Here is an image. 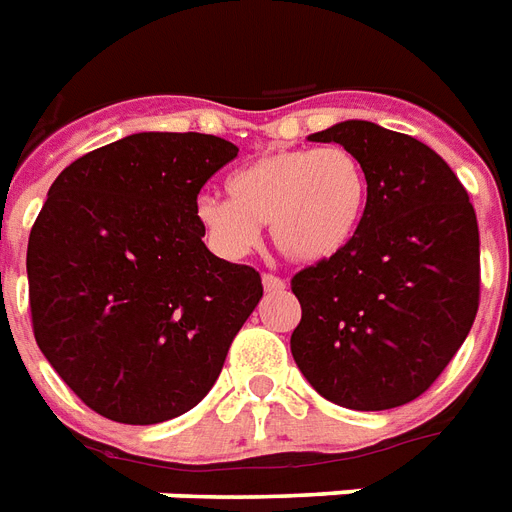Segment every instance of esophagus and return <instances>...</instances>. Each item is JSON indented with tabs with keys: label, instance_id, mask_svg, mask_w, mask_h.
I'll return each instance as SVG.
<instances>
[{
	"label": "esophagus",
	"instance_id": "obj_1",
	"mask_svg": "<svg viewBox=\"0 0 512 512\" xmlns=\"http://www.w3.org/2000/svg\"><path fill=\"white\" fill-rule=\"evenodd\" d=\"M263 287L265 292H284V289H287V281L279 279V276H271V273H265Z\"/></svg>",
	"mask_w": 512,
	"mask_h": 512
}]
</instances>
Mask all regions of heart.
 I'll return each instance as SVG.
<instances>
[{"instance_id":"b5f03b06","label":"heart","mask_w":512,"mask_h":512,"mask_svg":"<svg viewBox=\"0 0 512 512\" xmlns=\"http://www.w3.org/2000/svg\"><path fill=\"white\" fill-rule=\"evenodd\" d=\"M369 207V175L350 148H284L228 175V199H196V223L220 257L239 260L271 225L281 255L300 265L327 263L350 247Z\"/></svg>"}]
</instances>
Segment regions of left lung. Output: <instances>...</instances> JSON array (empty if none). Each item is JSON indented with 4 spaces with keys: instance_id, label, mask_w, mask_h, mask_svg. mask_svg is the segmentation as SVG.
<instances>
[{
    "instance_id": "left-lung-1",
    "label": "left lung",
    "mask_w": 512,
    "mask_h": 512,
    "mask_svg": "<svg viewBox=\"0 0 512 512\" xmlns=\"http://www.w3.org/2000/svg\"><path fill=\"white\" fill-rule=\"evenodd\" d=\"M308 140L340 143L361 159L369 207L345 252L292 279L303 308L289 342L295 364L345 409L409 404L476 319V209L452 167L417 138L348 119Z\"/></svg>"
}]
</instances>
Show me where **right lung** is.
<instances>
[{"mask_svg":"<svg viewBox=\"0 0 512 512\" xmlns=\"http://www.w3.org/2000/svg\"><path fill=\"white\" fill-rule=\"evenodd\" d=\"M239 148L201 132H135L55 177L28 236L34 337L98 414L156 425L215 385L263 284L212 255L201 185Z\"/></svg>","mask_w":512,"mask_h":512,"instance_id":"add662e5","label":"right lung"}]
</instances>
